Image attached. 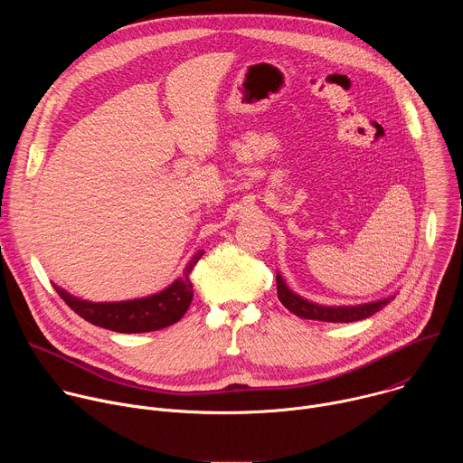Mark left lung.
I'll use <instances>...</instances> for the list:
<instances>
[{
	"label": "left lung",
	"mask_w": 463,
	"mask_h": 463,
	"mask_svg": "<svg viewBox=\"0 0 463 463\" xmlns=\"http://www.w3.org/2000/svg\"><path fill=\"white\" fill-rule=\"evenodd\" d=\"M277 293L280 302L297 317L300 318H309V320H322V322H355L368 318L370 315L377 313L383 309L393 297H386L381 300H373L368 304H359V306H322L309 302L302 298L300 295L293 293L280 273H277Z\"/></svg>",
	"instance_id": "left-lung-1"
}]
</instances>
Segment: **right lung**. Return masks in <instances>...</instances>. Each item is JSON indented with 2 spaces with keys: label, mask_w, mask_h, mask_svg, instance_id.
<instances>
[{
  "label": "right lung",
  "mask_w": 463,
  "mask_h": 463,
  "mask_svg": "<svg viewBox=\"0 0 463 463\" xmlns=\"http://www.w3.org/2000/svg\"><path fill=\"white\" fill-rule=\"evenodd\" d=\"M202 256L203 250L195 252L192 260L186 263L183 277L172 282L166 289L145 298L122 302H90L70 295L58 286H54V289L75 313H79L84 320L95 326L111 329V332L118 334L156 332V329H163L166 326L175 324L186 313L194 295L190 273Z\"/></svg>",
  "instance_id": "add662e5"
}]
</instances>
